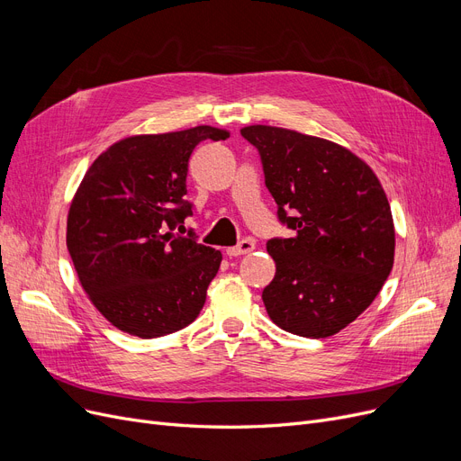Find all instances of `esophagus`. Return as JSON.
<instances>
[{
  "label": "esophagus",
  "mask_w": 461,
  "mask_h": 461,
  "mask_svg": "<svg viewBox=\"0 0 461 461\" xmlns=\"http://www.w3.org/2000/svg\"><path fill=\"white\" fill-rule=\"evenodd\" d=\"M253 249H255V242H253L251 238H246V240H242V242H240L238 246L229 248V249H227V255H229V257H240V255L251 253Z\"/></svg>",
  "instance_id": "esophagus-1"
}]
</instances>
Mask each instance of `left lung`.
Wrapping results in <instances>:
<instances>
[{"label":"left lung","mask_w":461,"mask_h":461,"mask_svg":"<svg viewBox=\"0 0 461 461\" xmlns=\"http://www.w3.org/2000/svg\"><path fill=\"white\" fill-rule=\"evenodd\" d=\"M258 149L277 219L291 238L267 249L276 276L262 291L270 319L302 338L334 336L375 300L396 232L375 172L347 148L272 125L244 127Z\"/></svg>","instance_id":"8db88e82"}]
</instances>
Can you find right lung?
Masks as SVG:
<instances>
[{
    "label": "right lung",
    "mask_w": 461,
    "mask_h": 461,
    "mask_svg": "<svg viewBox=\"0 0 461 461\" xmlns=\"http://www.w3.org/2000/svg\"><path fill=\"white\" fill-rule=\"evenodd\" d=\"M227 137L210 125L127 137L87 168L68 215V249L87 298L118 330L151 339L199 317L223 257L193 230L184 236L187 167L196 144Z\"/></svg>",
    "instance_id": "add662e5"
}]
</instances>
